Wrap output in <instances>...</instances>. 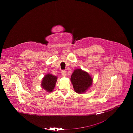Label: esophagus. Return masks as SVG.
<instances>
[{
	"label": "esophagus",
	"mask_w": 133,
	"mask_h": 133,
	"mask_svg": "<svg viewBox=\"0 0 133 133\" xmlns=\"http://www.w3.org/2000/svg\"><path fill=\"white\" fill-rule=\"evenodd\" d=\"M61 74H62V76H66V71H65L64 70L62 71V72H61Z\"/></svg>",
	"instance_id": "obj_1"
}]
</instances>
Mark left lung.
Here are the masks:
<instances>
[{
    "mask_svg": "<svg viewBox=\"0 0 133 133\" xmlns=\"http://www.w3.org/2000/svg\"><path fill=\"white\" fill-rule=\"evenodd\" d=\"M71 81L75 92L78 94H82L92 86L93 78L88 72L81 69H77L72 73Z\"/></svg>",
    "mask_w": 133,
    "mask_h": 133,
    "instance_id": "8db88e82",
    "label": "left lung"
}]
</instances>
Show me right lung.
<instances>
[{"instance_id": "right-lung-1", "label": "right lung", "mask_w": 133, "mask_h": 133, "mask_svg": "<svg viewBox=\"0 0 133 133\" xmlns=\"http://www.w3.org/2000/svg\"><path fill=\"white\" fill-rule=\"evenodd\" d=\"M57 76L49 73L46 74L42 78L41 86L43 89L49 93L53 92L57 82Z\"/></svg>"}]
</instances>
